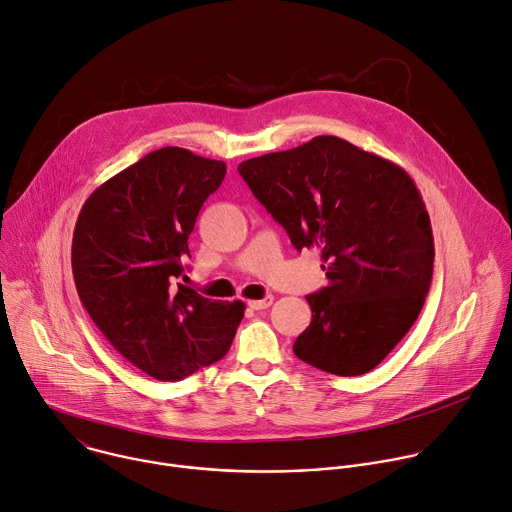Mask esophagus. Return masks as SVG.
Listing matches in <instances>:
<instances>
[{"label":"esophagus","instance_id":"esophagus-1","mask_svg":"<svg viewBox=\"0 0 512 512\" xmlns=\"http://www.w3.org/2000/svg\"><path fill=\"white\" fill-rule=\"evenodd\" d=\"M273 304V298L271 296H265L263 300H249L247 302V306L251 308V310H265V308H269Z\"/></svg>","mask_w":512,"mask_h":512}]
</instances>
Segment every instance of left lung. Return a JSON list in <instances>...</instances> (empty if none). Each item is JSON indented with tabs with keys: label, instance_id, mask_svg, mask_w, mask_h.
I'll use <instances>...</instances> for the list:
<instances>
[{
	"label": "left lung",
	"instance_id": "left-lung-1",
	"mask_svg": "<svg viewBox=\"0 0 512 512\" xmlns=\"http://www.w3.org/2000/svg\"><path fill=\"white\" fill-rule=\"evenodd\" d=\"M298 251L318 249L328 285L308 296L294 352L312 367L373 371L417 320L433 275L429 214L411 176L346 139L318 135L239 164Z\"/></svg>",
	"mask_w": 512,
	"mask_h": 512
}]
</instances>
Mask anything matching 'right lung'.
I'll return each instance as SVG.
<instances>
[{
    "label": "right lung",
    "mask_w": 512,
    "mask_h": 512,
    "mask_svg": "<svg viewBox=\"0 0 512 512\" xmlns=\"http://www.w3.org/2000/svg\"><path fill=\"white\" fill-rule=\"evenodd\" d=\"M227 164L162 148L103 182L83 204L72 235L79 298L133 367L180 381L221 360L245 304L214 302L176 283L188 237Z\"/></svg>",
    "instance_id": "add662e5"
}]
</instances>
